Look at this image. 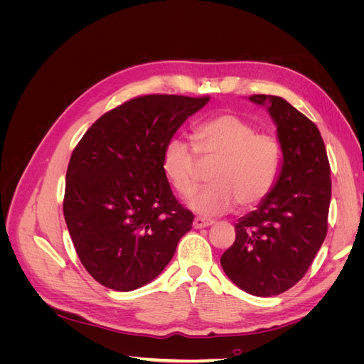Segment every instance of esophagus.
I'll return each mask as SVG.
<instances>
[{
  "label": "esophagus",
  "mask_w": 364,
  "mask_h": 364,
  "mask_svg": "<svg viewBox=\"0 0 364 364\" xmlns=\"http://www.w3.org/2000/svg\"><path fill=\"white\" fill-rule=\"evenodd\" d=\"M213 223H214L213 220H205V218H202V217H196L194 222H193V226H194L196 229H202V228L211 226Z\"/></svg>",
  "instance_id": "34e87169"
}]
</instances>
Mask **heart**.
I'll use <instances>...</instances> for the list:
<instances>
[{"instance_id": "b5f03b06", "label": "heart", "mask_w": 364, "mask_h": 364, "mask_svg": "<svg viewBox=\"0 0 364 364\" xmlns=\"http://www.w3.org/2000/svg\"><path fill=\"white\" fill-rule=\"evenodd\" d=\"M191 147L171 138L162 151V171L181 196H190L199 182L200 164H214L208 188L193 196L188 206L203 217L230 211L237 203L252 209L267 199L282 167L279 139L257 132L249 119L237 114H218L197 124ZM200 158L197 159L196 155Z\"/></svg>"}]
</instances>
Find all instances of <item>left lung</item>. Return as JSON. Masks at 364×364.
<instances>
[{
    "label": "left lung",
    "mask_w": 364,
    "mask_h": 364,
    "mask_svg": "<svg viewBox=\"0 0 364 364\" xmlns=\"http://www.w3.org/2000/svg\"><path fill=\"white\" fill-rule=\"evenodd\" d=\"M282 147L273 191L235 223V241L220 258L228 278L253 296H274L299 282L328 230L331 168L321 132L282 97L257 94Z\"/></svg>",
    "instance_id": "obj_1"
}]
</instances>
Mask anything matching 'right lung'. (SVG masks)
Here are the masks:
<instances>
[{
	"label": "right lung",
	"mask_w": 364,
	"mask_h": 364,
	"mask_svg": "<svg viewBox=\"0 0 364 364\" xmlns=\"http://www.w3.org/2000/svg\"><path fill=\"white\" fill-rule=\"evenodd\" d=\"M209 97L151 94L106 112L74 149L63 215L83 267L107 289L132 291L171 261L194 215L176 199L162 151Z\"/></svg>",
	"instance_id": "obj_1"
}]
</instances>
